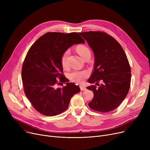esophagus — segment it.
I'll list each match as a JSON object with an SVG mask.
<instances>
[{
	"label": "esophagus",
	"mask_w": 150,
	"mask_h": 150,
	"mask_svg": "<svg viewBox=\"0 0 150 150\" xmlns=\"http://www.w3.org/2000/svg\"><path fill=\"white\" fill-rule=\"evenodd\" d=\"M80 89L81 91H85L86 89V88L85 86H80Z\"/></svg>",
	"instance_id": "obj_1"
}]
</instances>
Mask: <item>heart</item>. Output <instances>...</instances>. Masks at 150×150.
<instances>
[{"label": "heart", "instance_id": "1", "mask_svg": "<svg viewBox=\"0 0 150 150\" xmlns=\"http://www.w3.org/2000/svg\"><path fill=\"white\" fill-rule=\"evenodd\" d=\"M77 52L80 56L84 59L89 54H91V51L88 47L85 45L78 46L76 48ZM70 54V50H66L61 57V64L63 67H66L67 66V58ZM89 75V72L88 70H73L69 74V79L74 82L77 83H81Z\"/></svg>", "mask_w": 150, "mask_h": 150}]
</instances>
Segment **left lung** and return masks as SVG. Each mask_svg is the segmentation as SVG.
<instances>
[{
    "mask_svg": "<svg viewBox=\"0 0 150 150\" xmlns=\"http://www.w3.org/2000/svg\"><path fill=\"white\" fill-rule=\"evenodd\" d=\"M80 35L88 42L95 57L93 72L86 88L93 93L89 106L94 111L108 112L119 106L128 93L131 68L120 44L108 34L101 31H87ZM100 81L102 84L99 85Z\"/></svg>",
    "mask_w": 150,
    "mask_h": 150,
    "instance_id": "left-lung-1",
    "label": "left lung"
}]
</instances>
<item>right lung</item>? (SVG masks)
<instances>
[{"instance_id":"add662e5","label":"right lung","mask_w":150,"mask_h":150,"mask_svg":"<svg viewBox=\"0 0 150 150\" xmlns=\"http://www.w3.org/2000/svg\"><path fill=\"white\" fill-rule=\"evenodd\" d=\"M77 33L48 32L31 46L22 68V80L27 98L38 112L54 116L65 111L71 98L80 88L73 83L57 88V80L65 83L61 57L74 44L84 43Z\"/></svg>"}]
</instances>
